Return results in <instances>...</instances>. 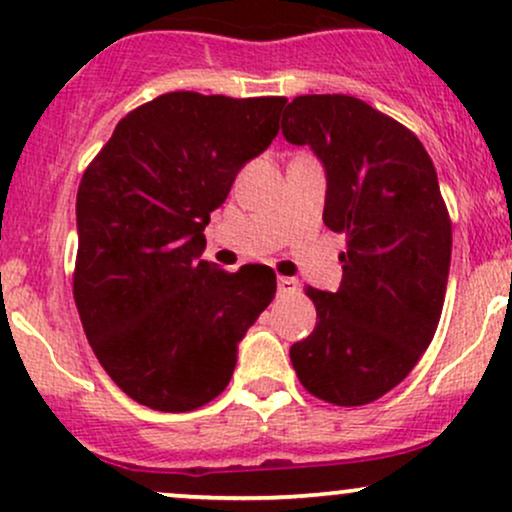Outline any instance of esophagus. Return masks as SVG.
<instances>
[{"mask_svg":"<svg viewBox=\"0 0 512 512\" xmlns=\"http://www.w3.org/2000/svg\"><path fill=\"white\" fill-rule=\"evenodd\" d=\"M276 286H279V293H296L298 291V281L291 279V276H279L276 279Z\"/></svg>","mask_w":512,"mask_h":512,"instance_id":"obj_1","label":"esophagus"}]
</instances>
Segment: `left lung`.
I'll return each instance as SVG.
<instances>
[{"mask_svg": "<svg viewBox=\"0 0 512 512\" xmlns=\"http://www.w3.org/2000/svg\"><path fill=\"white\" fill-rule=\"evenodd\" d=\"M281 134L325 168L322 221L346 236L339 289L308 286L315 330L291 346L310 395L358 407L402 383L436 334L452 226L424 144L354 96H298Z\"/></svg>", "mask_w": 512, "mask_h": 512, "instance_id": "8db88e82", "label": "left lung"}]
</instances>
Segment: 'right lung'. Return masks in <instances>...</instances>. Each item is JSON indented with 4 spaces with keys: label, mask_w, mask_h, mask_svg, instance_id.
I'll list each match as a JSON object with an SVG mask.
<instances>
[{
    "label": "right lung",
    "mask_w": 512,
    "mask_h": 512,
    "mask_svg": "<svg viewBox=\"0 0 512 512\" xmlns=\"http://www.w3.org/2000/svg\"><path fill=\"white\" fill-rule=\"evenodd\" d=\"M286 98L163 93L117 122L76 195L74 301L105 373L134 402L192 411L226 390L276 274L202 260L209 214L279 132Z\"/></svg>",
    "instance_id": "1"
}]
</instances>
